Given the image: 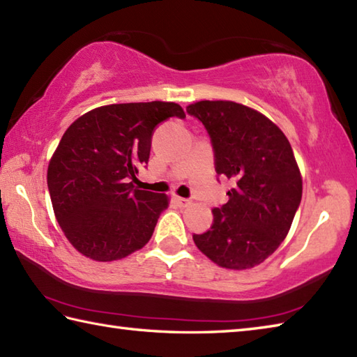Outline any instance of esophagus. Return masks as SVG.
I'll use <instances>...</instances> for the list:
<instances>
[{
  "label": "esophagus",
  "mask_w": 357,
  "mask_h": 357,
  "mask_svg": "<svg viewBox=\"0 0 357 357\" xmlns=\"http://www.w3.org/2000/svg\"><path fill=\"white\" fill-rule=\"evenodd\" d=\"M174 200H176V203H177V206H178V208H186V206L191 205V200H189V199H183V197H176V199H174Z\"/></svg>",
  "instance_id": "esophagus-1"
}]
</instances>
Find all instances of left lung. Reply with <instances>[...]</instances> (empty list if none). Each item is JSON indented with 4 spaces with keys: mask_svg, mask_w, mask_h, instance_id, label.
<instances>
[{
    "mask_svg": "<svg viewBox=\"0 0 357 357\" xmlns=\"http://www.w3.org/2000/svg\"><path fill=\"white\" fill-rule=\"evenodd\" d=\"M186 112L211 138L217 176L232 180L228 202L194 243L229 270L261 264L285 240L302 200V177L285 134L265 115L234 101H199Z\"/></svg>",
    "mask_w": 357,
    "mask_h": 357,
    "instance_id": "8db88e82",
    "label": "left lung"
}]
</instances>
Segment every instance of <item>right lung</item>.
Wrapping results in <instances>:
<instances>
[{
  "mask_svg": "<svg viewBox=\"0 0 357 357\" xmlns=\"http://www.w3.org/2000/svg\"><path fill=\"white\" fill-rule=\"evenodd\" d=\"M171 117L185 112L168 101L109 105L82 115L61 137L47 188L64 236L83 256L119 260L149 242L168 197L132 181L148 165L154 130Z\"/></svg>",
  "mask_w": 357,
  "mask_h": 357,
  "instance_id": "add662e5",
  "label": "right lung"
}]
</instances>
